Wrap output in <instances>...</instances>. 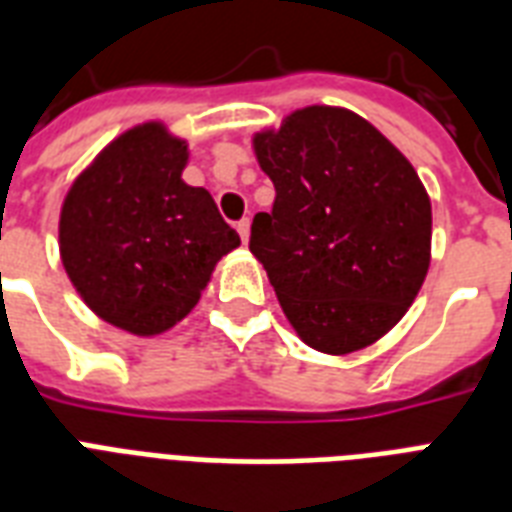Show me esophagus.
I'll use <instances>...</instances> for the list:
<instances>
[{
  "instance_id": "34e87169",
  "label": "esophagus",
  "mask_w": 512,
  "mask_h": 512,
  "mask_svg": "<svg viewBox=\"0 0 512 512\" xmlns=\"http://www.w3.org/2000/svg\"><path fill=\"white\" fill-rule=\"evenodd\" d=\"M236 231H239L241 241L247 244V239H249V217H244V220H239V223H236Z\"/></svg>"
}]
</instances>
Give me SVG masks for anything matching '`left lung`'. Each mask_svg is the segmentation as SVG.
I'll return each instance as SVG.
<instances>
[{"mask_svg": "<svg viewBox=\"0 0 512 512\" xmlns=\"http://www.w3.org/2000/svg\"><path fill=\"white\" fill-rule=\"evenodd\" d=\"M273 180L249 249L311 348L353 353L396 327L430 265V199L406 156L345 108L311 106L255 135Z\"/></svg>", "mask_w": 512, "mask_h": 512, "instance_id": "obj_1", "label": "left lung"}]
</instances>
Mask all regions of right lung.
I'll return each instance as SVG.
<instances>
[{"mask_svg": "<svg viewBox=\"0 0 512 512\" xmlns=\"http://www.w3.org/2000/svg\"><path fill=\"white\" fill-rule=\"evenodd\" d=\"M188 146L162 124L116 138L76 177L60 212L68 279L100 319L167 332L199 303L212 268L241 244L204 188L183 183Z\"/></svg>", "mask_w": 512, "mask_h": 512, "instance_id": "1", "label": "right lung"}]
</instances>
